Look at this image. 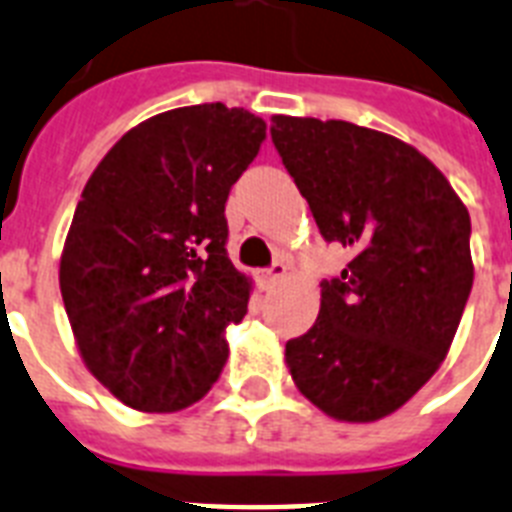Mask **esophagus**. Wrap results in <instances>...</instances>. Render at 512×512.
<instances>
[{"instance_id":"34e87169","label":"esophagus","mask_w":512,"mask_h":512,"mask_svg":"<svg viewBox=\"0 0 512 512\" xmlns=\"http://www.w3.org/2000/svg\"><path fill=\"white\" fill-rule=\"evenodd\" d=\"M284 276H286V265L284 263H273L270 268L263 270L265 284H276V281H281Z\"/></svg>"}]
</instances>
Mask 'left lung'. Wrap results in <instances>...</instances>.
I'll return each mask as SVG.
<instances>
[{
    "mask_svg": "<svg viewBox=\"0 0 512 512\" xmlns=\"http://www.w3.org/2000/svg\"><path fill=\"white\" fill-rule=\"evenodd\" d=\"M270 139L328 244L352 260L286 342L297 389L339 421L394 413L436 373L473 286L471 215L434 162L347 120L276 115Z\"/></svg>",
    "mask_w": 512,
    "mask_h": 512,
    "instance_id": "obj_1",
    "label": "left lung"
}]
</instances>
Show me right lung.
Wrapping results in <instances>:
<instances>
[{
	"mask_svg": "<svg viewBox=\"0 0 512 512\" xmlns=\"http://www.w3.org/2000/svg\"><path fill=\"white\" fill-rule=\"evenodd\" d=\"M263 141V118L242 107H178L131 128L91 173L60 292L83 363L120 402L173 413L218 381L223 331L249 302L226 199Z\"/></svg>",
	"mask_w": 512,
	"mask_h": 512,
	"instance_id": "obj_1",
	"label": "right lung"
}]
</instances>
